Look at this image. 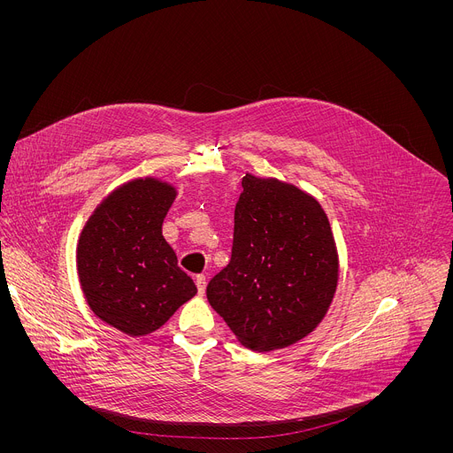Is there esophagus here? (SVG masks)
<instances>
[{"instance_id": "obj_1", "label": "esophagus", "mask_w": 453, "mask_h": 453, "mask_svg": "<svg viewBox=\"0 0 453 453\" xmlns=\"http://www.w3.org/2000/svg\"><path fill=\"white\" fill-rule=\"evenodd\" d=\"M196 285H197L199 294L204 296V292H206V276H204V274H199V276L196 278Z\"/></svg>"}]
</instances>
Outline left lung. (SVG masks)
<instances>
[{
  "instance_id": "obj_1",
  "label": "left lung",
  "mask_w": 453,
  "mask_h": 453,
  "mask_svg": "<svg viewBox=\"0 0 453 453\" xmlns=\"http://www.w3.org/2000/svg\"><path fill=\"white\" fill-rule=\"evenodd\" d=\"M231 262L206 288L215 311L252 351L287 348L326 315L339 257L320 204L278 179L245 173Z\"/></svg>"
}]
</instances>
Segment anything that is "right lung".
Instances as JSON below:
<instances>
[{"mask_svg":"<svg viewBox=\"0 0 453 453\" xmlns=\"http://www.w3.org/2000/svg\"><path fill=\"white\" fill-rule=\"evenodd\" d=\"M173 199V186L134 179L102 201L79 238L77 271L89 308L131 337L159 330L197 294L163 236Z\"/></svg>","mask_w":453,"mask_h":453,"instance_id":"obj_1","label":"right lung"}]
</instances>
